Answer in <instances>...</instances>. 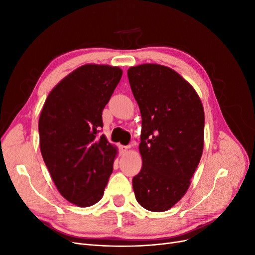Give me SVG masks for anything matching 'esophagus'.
Masks as SVG:
<instances>
[{
	"label": "esophagus",
	"instance_id": "esophagus-1",
	"mask_svg": "<svg viewBox=\"0 0 255 255\" xmlns=\"http://www.w3.org/2000/svg\"><path fill=\"white\" fill-rule=\"evenodd\" d=\"M119 149H120L121 154H123V153H126V152L128 151V145H120V146H119Z\"/></svg>",
	"mask_w": 255,
	"mask_h": 255
}]
</instances>
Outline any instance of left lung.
Instances as JSON below:
<instances>
[{
    "label": "left lung",
    "mask_w": 255,
    "mask_h": 255,
    "mask_svg": "<svg viewBox=\"0 0 255 255\" xmlns=\"http://www.w3.org/2000/svg\"><path fill=\"white\" fill-rule=\"evenodd\" d=\"M128 78L142 120L135 197L145 210L165 212L186 194L201 159L203 105L195 88L169 67L134 66Z\"/></svg>",
    "instance_id": "8db88e82"
}]
</instances>
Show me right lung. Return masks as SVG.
Here are the masks:
<instances>
[{
    "label": "right lung",
    "instance_id": "right-lung-1",
    "mask_svg": "<svg viewBox=\"0 0 255 255\" xmlns=\"http://www.w3.org/2000/svg\"><path fill=\"white\" fill-rule=\"evenodd\" d=\"M121 76L119 67L83 65L51 90L40 113L42 158L59 194L76 206L99 202L113 172L118 149L98 133Z\"/></svg>",
    "mask_w": 255,
    "mask_h": 255
}]
</instances>
